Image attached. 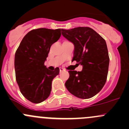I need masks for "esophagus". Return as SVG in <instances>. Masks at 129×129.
<instances>
[{
  "instance_id": "esophagus-1",
  "label": "esophagus",
  "mask_w": 129,
  "mask_h": 129,
  "mask_svg": "<svg viewBox=\"0 0 129 129\" xmlns=\"http://www.w3.org/2000/svg\"><path fill=\"white\" fill-rule=\"evenodd\" d=\"M64 71V69H63V68H61V67L60 68V72H62V71Z\"/></svg>"
}]
</instances>
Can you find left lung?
Instances as JSON below:
<instances>
[{
  "instance_id": "left-lung-1",
  "label": "left lung",
  "mask_w": 129,
  "mask_h": 129,
  "mask_svg": "<svg viewBox=\"0 0 129 129\" xmlns=\"http://www.w3.org/2000/svg\"><path fill=\"white\" fill-rule=\"evenodd\" d=\"M61 30L62 36L74 45L72 60L82 66L80 72L69 71V78L65 85L78 98H91L102 90L106 82L109 66L106 42L90 27Z\"/></svg>"
}]
</instances>
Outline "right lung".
I'll return each instance as SVG.
<instances>
[{
    "label": "right lung",
    "instance_id": "obj_1",
    "mask_svg": "<svg viewBox=\"0 0 129 129\" xmlns=\"http://www.w3.org/2000/svg\"><path fill=\"white\" fill-rule=\"evenodd\" d=\"M60 36V28L34 29L24 36L15 52L16 81L22 94L32 103H40L49 97L52 82L59 74L58 67L50 71L44 62L51 45Z\"/></svg>",
    "mask_w": 129,
    "mask_h": 129
}]
</instances>
